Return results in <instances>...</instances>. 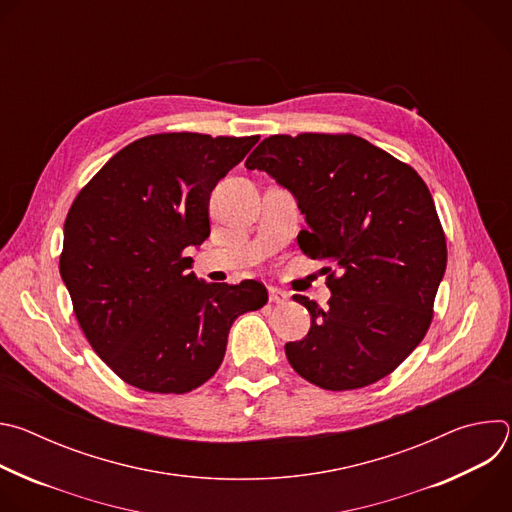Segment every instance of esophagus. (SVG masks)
<instances>
[{"instance_id":"esophagus-1","label":"esophagus","mask_w":512,"mask_h":512,"mask_svg":"<svg viewBox=\"0 0 512 512\" xmlns=\"http://www.w3.org/2000/svg\"><path fill=\"white\" fill-rule=\"evenodd\" d=\"M289 300V294L285 289L279 287H269V302L273 304H285Z\"/></svg>"}]
</instances>
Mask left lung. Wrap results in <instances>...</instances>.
Instances as JSON below:
<instances>
[{"label": "left lung", "mask_w": 512, "mask_h": 512, "mask_svg": "<svg viewBox=\"0 0 512 512\" xmlns=\"http://www.w3.org/2000/svg\"><path fill=\"white\" fill-rule=\"evenodd\" d=\"M296 196L308 227L304 255L328 259L332 291L310 332L287 342L294 371L316 387L350 391L391 375L429 330L446 271V235L421 176L352 133L265 137L249 160Z\"/></svg>", "instance_id": "obj_1"}]
</instances>
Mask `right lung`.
Here are the masks:
<instances>
[{"label": "right lung", "instance_id": "right-lung-1", "mask_svg": "<svg viewBox=\"0 0 512 512\" xmlns=\"http://www.w3.org/2000/svg\"><path fill=\"white\" fill-rule=\"evenodd\" d=\"M257 141L145 135L72 202L60 275L89 344L127 385L176 395L204 385L237 316L267 304L263 283L198 281L186 257L210 235V192Z\"/></svg>", "mask_w": 512, "mask_h": 512}]
</instances>
